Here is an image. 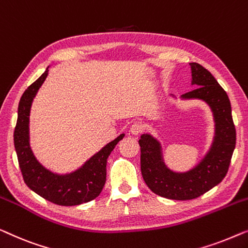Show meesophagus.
Masks as SVG:
<instances>
[{"mask_svg":"<svg viewBox=\"0 0 248 248\" xmlns=\"http://www.w3.org/2000/svg\"><path fill=\"white\" fill-rule=\"evenodd\" d=\"M141 131H142V125L140 124L135 123L130 127V134L134 135V136H138Z\"/></svg>","mask_w":248,"mask_h":248,"instance_id":"obj_1","label":"esophagus"}]
</instances>
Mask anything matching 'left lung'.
I'll list each match as a JSON object with an SVG mask.
<instances>
[{
	"label": "left lung",
	"mask_w": 248,
	"mask_h": 248,
	"mask_svg": "<svg viewBox=\"0 0 248 248\" xmlns=\"http://www.w3.org/2000/svg\"><path fill=\"white\" fill-rule=\"evenodd\" d=\"M194 89L183 100H202L210 107L215 120V137L210 149L197 166L187 172H174L166 166L162 146L149 134L141 135L140 169L145 183L153 192L172 200L200 197L224 180L236 146V129L226 91L210 72L198 62H190Z\"/></svg>",
	"instance_id": "8db88e82"
}]
</instances>
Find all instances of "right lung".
Returning a JSON list of instances; mask_svg holds the SVG:
<instances>
[{"label": "right lung", "instance_id": "right-lung-1", "mask_svg": "<svg viewBox=\"0 0 248 248\" xmlns=\"http://www.w3.org/2000/svg\"><path fill=\"white\" fill-rule=\"evenodd\" d=\"M48 75V67L21 96L18 120L15 129V147L24 183L33 192L58 205H78L92 201L102 191L107 179V159L118 142L120 135L94 154L74 172L57 174L47 170L34 157L29 141V116L32 101Z\"/></svg>", "mask_w": 248, "mask_h": 248}]
</instances>
